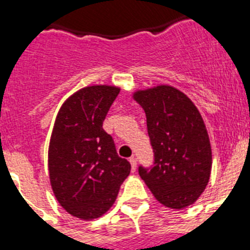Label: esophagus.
Returning <instances> with one entry per match:
<instances>
[{
  "mask_svg": "<svg viewBox=\"0 0 250 250\" xmlns=\"http://www.w3.org/2000/svg\"><path fill=\"white\" fill-rule=\"evenodd\" d=\"M130 164H131V170L132 171H135L136 170V158L135 156H131V158L129 159Z\"/></svg>",
  "mask_w": 250,
  "mask_h": 250,
  "instance_id": "obj_1",
  "label": "esophagus"
}]
</instances>
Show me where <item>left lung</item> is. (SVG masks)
<instances>
[{"mask_svg": "<svg viewBox=\"0 0 250 250\" xmlns=\"http://www.w3.org/2000/svg\"><path fill=\"white\" fill-rule=\"evenodd\" d=\"M154 150V167L139 174L155 199L171 209L194 204L209 183L211 146L199 110L184 92L169 85L136 90Z\"/></svg>", "mask_w": 250, "mask_h": 250, "instance_id": "1", "label": "left lung"}]
</instances>
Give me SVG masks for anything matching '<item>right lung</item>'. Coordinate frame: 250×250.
<instances>
[{
	"label": "right lung",
	"mask_w": 250,
	"mask_h": 250,
	"mask_svg": "<svg viewBox=\"0 0 250 250\" xmlns=\"http://www.w3.org/2000/svg\"><path fill=\"white\" fill-rule=\"evenodd\" d=\"M120 92L111 85L86 86L57 112L48 145V176L60 205L75 218L92 220L109 210L131 165L118 155L103 129Z\"/></svg>",
	"instance_id": "right-lung-1"
}]
</instances>
